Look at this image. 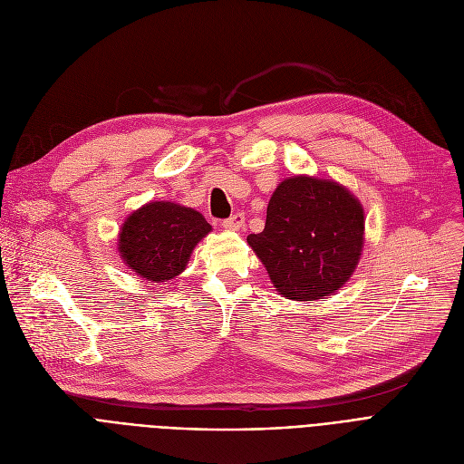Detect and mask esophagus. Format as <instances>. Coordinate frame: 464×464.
<instances>
[{"label":"esophagus","instance_id":"1","mask_svg":"<svg viewBox=\"0 0 464 464\" xmlns=\"http://www.w3.org/2000/svg\"><path fill=\"white\" fill-rule=\"evenodd\" d=\"M222 226H224L227 231H240L242 227H245V214H240V212L233 214L231 218L224 219Z\"/></svg>","mask_w":464,"mask_h":464}]
</instances>
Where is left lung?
<instances>
[{"instance_id": "8db88e82", "label": "left lung", "mask_w": 464, "mask_h": 464, "mask_svg": "<svg viewBox=\"0 0 464 464\" xmlns=\"http://www.w3.org/2000/svg\"><path fill=\"white\" fill-rule=\"evenodd\" d=\"M246 240L282 297L325 299L357 269L364 246V210L355 195L333 179L287 177L271 195L265 229Z\"/></svg>"}]
</instances>
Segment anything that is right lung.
Instances as JSON below:
<instances>
[{"instance_id":"obj_1","label":"right lung","mask_w":464,"mask_h":464,"mask_svg":"<svg viewBox=\"0 0 464 464\" xmlns=\"http://www.w3.org/2000/svg\"><path fill=\"white\" fill-rule=\"evenodd\" d=\"M210 231L212 226L195 208L175 201H150L124 219L116 246L137 276L161 284L186 271L193 248Z\"/></svg>"}]
</instances>
